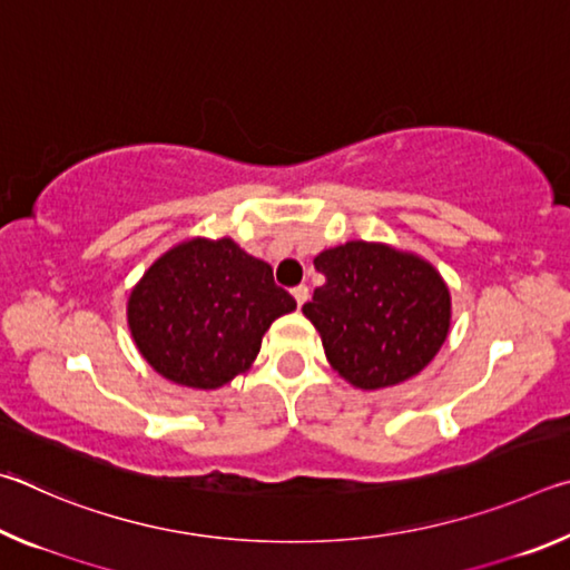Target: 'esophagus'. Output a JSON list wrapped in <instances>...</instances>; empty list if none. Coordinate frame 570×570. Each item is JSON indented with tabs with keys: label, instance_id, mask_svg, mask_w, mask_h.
I'll return each mask as SVG.
<instances>
[{
	"label": "esophagus",
	"instance_id": "esophagus-1",
	"mask_svg": "<svg viewBox=\"0 0 570 570\" xmlns=\"http://www.w3.org/2000/svg\"><path fill=\"white\" fill-rule=\"evenodd\" d=\"M292 294H294V298H296V304L298 306H304L306 304V298H308V288L302 284V286H296V288H292Z\"/></svg>",
	"mask_w": 570,
	"mask_h": 570
}]
</instances>
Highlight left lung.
Instances as JSON below:
<instances>
[{
  "label": "left lung",
  "mask_w": 570,
  "mask_h": 570,
  "mask_svg": "<svg viewBox=\"0 0 570 570\" xmlns=\"http://www.w3.org/2000/svg\"><path fill=\"white\" fill-rule=\"evenodd\" d=\"M314 266L326 282L302 312L344 382L364 392L394 387L435 360L452 298L428 258L382 240H346L322 250Z\"/></svg>",
  "instance_id": "obj_1"
}]
</instances>
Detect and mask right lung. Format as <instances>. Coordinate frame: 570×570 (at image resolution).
Here are the masks:
<instances>
[{
    "mask_svg": "<svg viewBox=\"0 0 570 570\" xmlns=\"http://www.w3.org/2000/svg\"><path fill=\"white\" fill-rule=\"evenodd\" d=\"M294 296L274 284L272 266L234 238L193 236L148 266L128 296V330L163 380L218 390L254 364Z\"/></svg>",
    "mask_w": 570,
    "mask_h": 570,
    "instance_id": "add662e5",
    "label": "right lung"
}]
</instances>
